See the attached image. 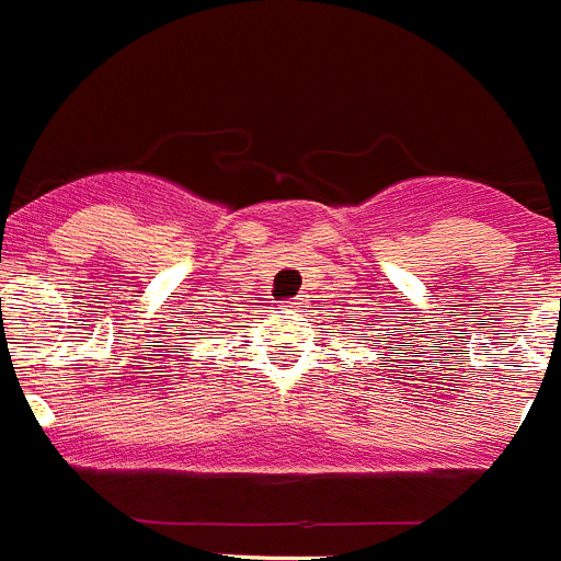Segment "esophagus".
<instances>
[{
  "mask_svg": "<svg viewBox=\"0 0 561 561\" xmlns=\"http://www.w3.org/2000/svg\"><path fill=\"white\" fill-rule=\"evenodd\" d=\"M280 308H286V311H300L302 302L300 300H284L280 302Z\"/></svg>",
  "mask_w": 561,
  "mask_h": 561,
  "instance_id": "obj_1",
  "label": "esophagus"
}]
</instances>
